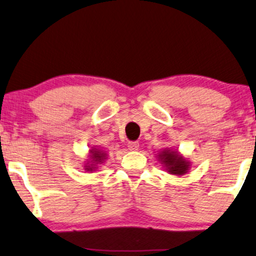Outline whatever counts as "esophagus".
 Here are the masks:
<instances>
[{"mask_svg": "<svg viewBox=\"0 0 256 256\" xmlns=\"http://www.w3.org/2000/svg\"><path fill=\"white\" fill-rule=\"evenodd\" d=\"M128 150H131V151H136V150H138L139 148V143L138 142H128Z\"/></svg>", "mask_w": 256, "mask_h": 256, "instance_id": "1", "label": "esophagus"}]
</instances>
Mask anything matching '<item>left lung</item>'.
Segmentation results:
<instances>
[{
	"instance_id": "left-lung-1",
	"label": "left lung",
	"mask_w": 256,
	"mask_h": 256,
	"mask_svg": "<svg viewBox=\"0 0 256 256\" xmlns=\"http://www.w3.org/2000/svg\"><path fill=\"white\" fill-rule=\"evenodd\" d=\"M160 156V160H163L164 166L168 168V170H169L170 174H184L188 172L189 163H188L183 157H180L177 152L164 151L162 152Z\"/></svg>"
}]
</instances>
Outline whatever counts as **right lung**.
Here are the masks:
<instances>
[{
  "mask_svg": "<svg viewBox=\"0 0 256 256\" xmlns=\"http://www.w3.org/2000/svg\"><path fill=\"white\" fill-rule=\"evenodd\" d=\"M90 152H92V154H90L92 162H90V163H94V164L87 163V164H88V166H86V170L87 171L94 170V166H96V164L102 163V160H105V156H106L104 152H102V151H99V150H90Z\"/></svg>",
  "mask_w": 256,
  "mask_h": 256,
  "instance_id": "add662e5",
  "label": "right lung"
}]
</instances>
